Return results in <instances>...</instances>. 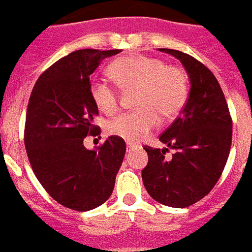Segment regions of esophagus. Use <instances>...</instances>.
<instances>
[{
	"label": "esophagus",
	"mask_w": 252,
	"mask_h": 252,
	"mask_svg": "<svg viewBox=\"0 0 252 252\" xmlns=\"http://www.w3.org/2000/svg\"><path fill=\"white\" fill-rule=\"evenodd\" d=\"M136 148V145H134L133 142H126V150H132Z\"/></svg>",
	"instance_id": "34e87169"
}]
</instances>
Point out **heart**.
<instances>
[{
	"label": "heart",
	"mask_w": 252,
	"mask_h": 252,
	"mask_svg": "<svg viewBox=\"0 0 252 252\" xmlns=\"http://www.w3.org/2000/svg\"><path fill=\"white\" fill-rule=\"evenodd\" d=\"M110 73L123 89H138L137 110L119 115L107 126L108 133L126 142L141 141L157 126L158 116L162 120H171L187 102L186 73L178 66L166 65L162 59L141 53L119 57L110 65ZM89 94L99 111L107 115L118 111V91L104 80L93 78Z\"/></svg>",
	"instance_id": "obj_1"
}]
</instances>
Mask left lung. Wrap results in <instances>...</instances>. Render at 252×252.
<instances>
[{
  "label": "left lung",
  "mask_w": 252,
  "mask_h": 252,
  "mask_svg": "<svg viewBox=\"0 0 252 252\" xmlns=\"http://www.w3.org/2000/svg\"><path fill=\"white\" fill-rule=\"evenodd\" d=\"M184 65L191 90L182 115L159 136L168 148L145 145L148 165L142 170L146 191L156 201L172 208H187L207 196L219 182L233 137V122L219 81L195 57L176 49L159 48Z\"/></svg>",
  "instance_id": "left-lung-1"
}]
</instances>
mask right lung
Wrapping results in <instances>:
<instances>
[{
	"instance_id": "right-lung-1",
	"label": "right lung",
	"mask_w": 252,
	"mask_h": 252,
	"mask_svg": "<svg viewBox=\"0 0 252 252\" xmlns=\"http://www.w3.org/2000/svg\"><path fill=\"white\" fill-rule=\"evenodd\" d=\"M120 49H80L51 65L30 95L25 146L33 174L59 204L85 212L106 203L126 154V142L110 136L96 150L84 146L98 136V108L89 94L90 76Z\"/></svg>"
}]
</instances>
